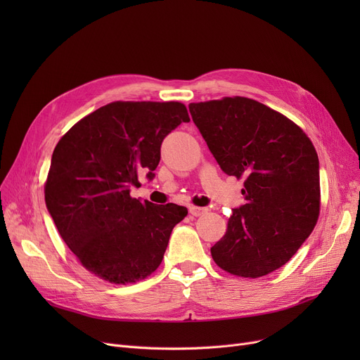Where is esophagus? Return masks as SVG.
Listing matches in <instances>:
<instances>
[{"label":"esophagus","instance_id":"esophagus-1","mask_svg":"<svg viewBox=\"0 0 360 360\" xmlns=\"http://www.w3.org/2000/svg\"><path fill=\"white\" fill-rule=\"evenodd\" d=\"M190 213L195 217L198 216H202L204 213H207V209H204V207H197V205H190Z\"/></svg>","mask_w":360,"mask_h":360}]
</instances>
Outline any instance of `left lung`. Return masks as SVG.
<instances>
[{
	"instance_id": "8db88e82",
	"label": "left lung",
	"mask_w": 360,
	"mask_h": 360,
	"mask_svg": "<svg viewBox=\"0 0 360 360\" xmlns=\"http://www.w3.org/2000/svg\"><path fill=\"white\" fill-rule=\"evenodd\" d=\"M194 124L224 174L243 178L245 202L212 248L217 266L257 278L280 269L314 231L319 162L304 129L254 99L190 103Z\"/></svg>"
}]
</instances>
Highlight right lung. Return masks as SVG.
Segmentation results:
<instances>
[{
  "label": "right lung",
  "mask_w": 360,
  "mask_h": 360,
  "mask_svg": "<svg viewBox=\"0 0 360 360\" xmlns=\"http://www.w3.org/2000/svg\"><path fill=\"white\" fill-rule=\"evenodd\" d=\"M190 115L181 102H112L74 124L55 146L45 202L82 266L113 285L144 280L160 266L186 207L129 195L151 179L163 139Z\"/></svg>",
  "instance_id": "1"
}]
</instances>
